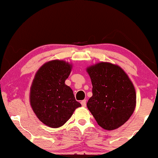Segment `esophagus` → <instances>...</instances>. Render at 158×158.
<instances>
[{
  "label": "esophagus",
  "instance_id": "34e87169",
  "mask_svg": "<svg viewBox=\"0 0 158 158\" xmlns=\"http://www.w3.org/2000/svg\"><path fill=\"white\" fill-rule=\"evenodd\" d=\"M81 106H82L83 107H85L86 106V100H83L81 101Z\"/></svg>",
  "mask_w": 158,
  "mask_h": 158
}]
</instances>
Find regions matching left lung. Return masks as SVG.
Instances as JSON below:
<instances>
[{
    "instance_id": "1",
    "label": "left lung",
    "mask_w": 158,
    "mask_h": 158,
    "mask_svg": "<svg viewBox=\"0 0 158 158\" xmlns=\"http://www.w3.org/2000/svg\"><path fill=\"white\" fill-rule=\"evenodd\" d=\"M92 96L87 107L97 124L112 130L129 119L135 108L136 94L130 80L118 66L101 62L87 69Z\"/></svg>"
}]
</instances>
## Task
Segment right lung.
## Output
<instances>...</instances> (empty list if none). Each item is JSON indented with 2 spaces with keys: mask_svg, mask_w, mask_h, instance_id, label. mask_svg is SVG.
<instances>
[{
  "mask_svg": "<svg viewBox=\"0 0 158 158\" xmlns=\"http://www.w3.org/2000/svg\"><path fill=\"white\" fill-rule=\"evenodd\" d=\"M71 67L64 61H49L38 70L33 81L31 106L39 119L50 127L63 125L81 106L71 88L65 84Z\"/></svg>",
  "mask_w": 158,
  "mask_h": 158,
  "instance_id": "add662e5",
  "label": "right lung"
}]
</instances>
